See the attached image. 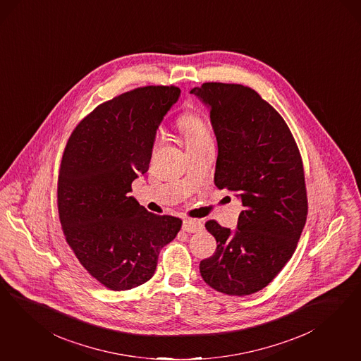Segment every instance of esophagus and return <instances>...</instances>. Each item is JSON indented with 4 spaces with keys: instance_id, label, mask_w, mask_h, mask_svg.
<instances>
[{
    "instance_id": "1",
    "label": "esophagus",
    "mask_w": 361,
    "mask_h": 361,
    "mask_svg": "<svg viewBox=\"0 0 361 361\" xmlns=\"http://www.w3.org/2000/svg\"><path fill=\"white\" fill-rule=\"evenodd\" d=\"M203 230V223L197 219H185L183 221V231L186 233H199Z\"/></svg>"
}]
</instances>
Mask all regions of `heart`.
Instances as JSON below:
<instances>
[{
    "mask_svg": "<svg viewBox=\"0 0 361 361\" xmlns=\"http://www.w3.org/2000/svg\"><path fill=\"white\" fill-rule=\"evenodd\" d=\"M179 128L185 135L187 147H194L203 143L211 142L209 128L206 126L204 121L198 116L187 114L179 119ZM162 140V137L158 135L155 140V145H158Z\"/></svg>",
    "mask_w": 361,
    "mask_h": 361,
    "instance_id": "b5f03b06",
    "label": "heart"
}]
</instances>
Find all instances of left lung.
Here are the masks:
<instances>
[{
    "label": "left lung",
    "instance_id": "1",
    "mask_svg": "<svg viewBox=\"0 0 361 361\" xmlns=\"http://www.w3.org/2000/svg\"><path fill=\"white\" fill-rule=\"evenodd\" d=\"M190 93L209 109L218 140L215 186L243 204L235 231L206 221L218 247L200 262V275L221 293L251 295L287 264L307 221L300 152L286 121L251 87L206 82Z\"/></svg>",
    "mask_w": 361,
    "mask_h": 361
}]
</instances>
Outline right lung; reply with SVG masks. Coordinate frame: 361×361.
I'll list each match as a JSON object with an SVG mask.
<instances>
[{"label":"right lung","instance_id":"obj_1","mask_svg":"<svg viewBox=\"0 0 361 361\" xmlns=\"http://www.w3.org/2000/svg\"><path fill=\"white\" fill-rule=\"evenodd\" d=\"M176 86H145L97 106L71 133L59 166L65 239L94 279L113 291L152 279L159 251L182 227L128 197L149 170L155 133L179 99Z\"/></svg>","mask_w":361,"mask_h":361}]
</instances>
